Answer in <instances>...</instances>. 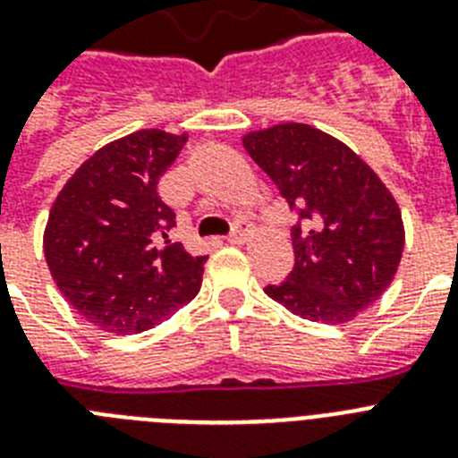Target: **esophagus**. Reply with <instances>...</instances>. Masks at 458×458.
Listing matches in <instances>:
<instances>
[{"mask_svg":"<svg viewBox=\"0 0 458 458\" xmlns=\"http://www.w3.org/2000/svg\"><path fill=\"white\" fill-rule=\"evenodd\" d=\"M250 232H252V229H250L248 222L238 220L236 225H233V232L229 233V243H233V245L245 243V241H248V236H250Z\"/></svg>","mask_w":458,"mask_h":458,"instance_id":"esophagus-1","label":"esophagus"}]
</instances>
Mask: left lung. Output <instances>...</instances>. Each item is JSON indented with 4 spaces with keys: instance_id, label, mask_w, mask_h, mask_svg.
I'll return each mask as SVG.
<instances>
[{
    "instance_id": "1",
    "label": "left lung",
    "mask_w": 458,
    "mask_h": 458,
    "mask_svg": "<svg viewBox=\"0 0 458 458\" xmlns=\"http://www.w3.org/2000/svg\"><path fill=\"white\" fill-rule=\"evenodd\" d=\"M303 226H292L294 271L264 292L299 318L350 322L392 284L405 248L396 199L357 152L303 123L243 136Z\"/></svg>"
}]
</instances>
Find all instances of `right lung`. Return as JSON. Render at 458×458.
I'll list each match as a JSON object with an SVG mask.
<instances>
[{"label": "right lung", "instance_id": "obj_1", "mask_svg": "<svg viewBox=\"0 0 458 458\" xmlns=\"http://www.w3.org/2000/svg\"><path fill=\"white\" fill-rule=\"evenodd\" d=\"M185 140L164 129L111 140L78 166L50 208V276L69 306L108 334L152 329L201 289L208 257L171 241L175 215L157 194Z\"/></svg>", "mask_w": 458, "mask_h": 458}]
</instances>
